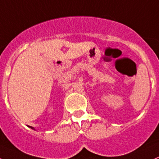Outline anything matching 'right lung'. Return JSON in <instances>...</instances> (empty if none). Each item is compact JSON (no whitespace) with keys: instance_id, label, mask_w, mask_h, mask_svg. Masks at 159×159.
I'll return each instance as SVG.
<instances>
[{"instance_id":"right-lung-1","label":"right lung","mask_w":159,"mask_h":159,"mask_svg":"<svg viewBox=\"0 0 159 159\" xmlns=\"http://www.w3.org/2000/svg\"><path fill=\"white\" fill-rule=\"evenodd\" d=\"M30 127H31V129H34V128H33V127H32V126H30Z\"/></svg>"}]
</instances>
